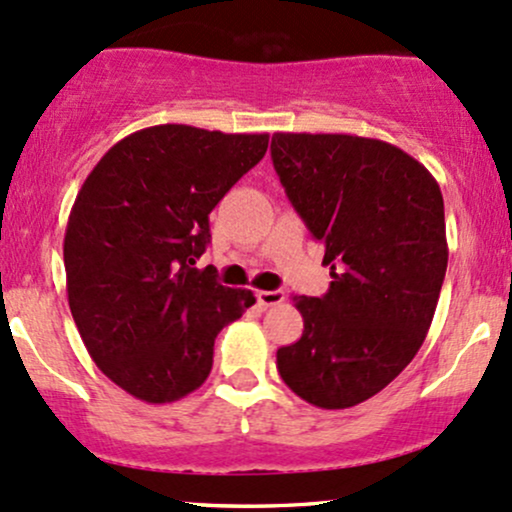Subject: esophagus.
<instances>
[{"mask_svg":"<svg viewBox=\"0 0 512 512\" xmlns=\"http://www.w3.org/2000/svg\"><path fill=\"white\" fill-rule=\"evenodd\" d=\"M284 291H257V301L262 303V306H279V303H284Z\"/></svg>","mask_w":512,"mask_h":512,"instance_id":"esophagus-1","label":"esophagus"}]
</instances>
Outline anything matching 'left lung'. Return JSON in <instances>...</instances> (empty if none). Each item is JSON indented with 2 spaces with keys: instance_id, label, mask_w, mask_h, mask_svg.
<instances>
[{
  "instance_id": "obj_1",
  "label": "left lung",
  "mask_w": 512,
  "mask_h": 512,
  "mask_svg": "<svg viewBox=\"0 0 512 512\" xmlns=\"http://www.w3.org/2000/svg\"><path fill=\"white\" fill-rule=\"evenodd\" d=\"M272 162L333 277L320 299H294L303 335L277 350L279 376L313 406L352 408L430 330L449 255L440 184L396 145L347 133H274Z\"/></svg>"
}]
</instances>
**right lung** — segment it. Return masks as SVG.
Returning <instances> with one entry per match:
<instances>
[{"instance_id": "1", "label": "right lung", "mask_w": 512, "mask_h": 512, "mask_svg": "<svg viewBox=\"0 0 512 512\" xmlns=\"http://www.w3.org/2000/svg\"><path fill=\"white\" fill-rule=\"evenodd\" d=\"M267 145V133L165 123L119 140L84 179L65 230L67 301L94 364L140 401L199 389L216 335L255 303L192 265L209 213Z\"/></svg>"}]
</instances>
